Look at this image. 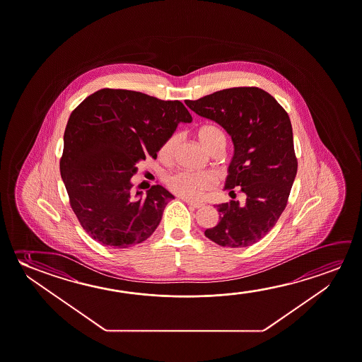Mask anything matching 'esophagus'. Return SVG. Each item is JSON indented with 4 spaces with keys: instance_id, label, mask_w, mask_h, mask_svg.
I'll list each match as a JSON object with an SVG mask.
<instances>
[{
    "instance_id": "34e87169",
    "label": "esophagus",
    "mask_w": 362,
    "mask_h": 362,
    "mask_svg": "<svg viewBox=\"0 0 362 362\" xmlns=\"http://www.w3.org/2000/svg\"><path fill=\"white\" fill-rule=\"evenodd\" d=\"M184 202H185L187 204H189L190 206L195 208V209H199V208H203V206H204L203 203H197V202L189 201V199H184Z\"/></svg>"
}]
</instances>
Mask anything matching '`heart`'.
Masks as SVG:
<instances>
[{
  "label": "heart",
  "mask_w": 362,
  "mask_h": 362,
  "mask_svg": "<svg viewBox=\"0 0 362 362\" xmlns=\"http://www.w3.org/2000/svg\"><path fill=\"white\" fill-rule=\"evenodd\" d=\"M197 136L202 145L209 153L222 151L227 141L226 134L222 129L213 124H206L198 129ZM177 140H178L177 134H173L163 143L159 151V156L163 160H170L174 148L177 145ZM165 183L169 190L174 194L188 198V199H198L204 192L214 187L216 179L211 173L179 170L170 174L165 180Z\"/></svg>",
  "instance_id": "obj_1"
}]
</instances>
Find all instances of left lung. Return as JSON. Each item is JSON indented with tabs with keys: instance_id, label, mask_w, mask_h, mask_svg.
I'll return each instance as SVG.
<instances>
[{
	"instance_id": "8db88e82",
	"label": "left lung",
	"mask_w": 362,
	"mask_h": 362,
	"mask_svg": "<svg viewBox=\"0 0 362 362\" xmlns=\"http://www.w3.org/2000/svg\"><path fill=\"white\" fill-rule=\"evenodd\" d=\"M185 104L222 125L234 144L226 180L232 199L218 204L219 223L204 234L222 247L255 245L279 221L297 174L288 114L272 95L256 86L221 90ZM234 187L245 194L243 204L235 199Z\"/></svg>"
}]
</instances>
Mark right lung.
<instances>
[{
  "mask_svg": "<svg viewBox=\"0 0 362 362\" xmlns=\"http://www.w3.org/2000/svg\"><path fill=\"white\" fill-rule=\"evenodd\" d=\"M192 122L179 100L122 89H101L71 112L64 133L60 173L70 206L93 240L129 248L151 237L168 202L159 184L132 194L138 161L156 158L179 122Z\"/></svg>",
  "mask_w": 362,
  "mask_h": 362,
  "instance_id": "right-lung-1",
  "label": "right lung"
}]
</instances>
